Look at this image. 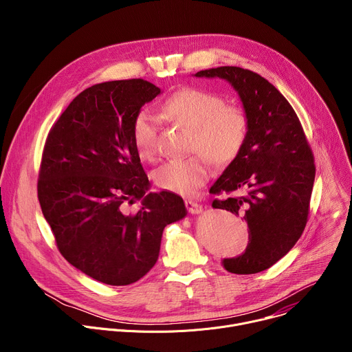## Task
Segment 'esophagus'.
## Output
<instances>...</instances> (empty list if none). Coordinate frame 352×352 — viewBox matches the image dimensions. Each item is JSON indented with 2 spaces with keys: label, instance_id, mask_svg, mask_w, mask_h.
Instances as JSON below:
<instances>
[{
  "label": "esophagus",
  "instance_id": "obj_1",
  "mask_svg": "<svg viewBox=\"0 0 352 352\" xmlns=\"http://www.w3.org/2000/svg\"><path fill=\"white\" fill-rule=\"evenodd\" d=\"M185 208H186V210H188L190 214H199V213H202V210H204V206H202V205L195 202V200H190V199H186V200H185Z\"/></svg>",
  "mask_w": 352,
  "mask_h": 352
}]
</instances>
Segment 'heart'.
I'll return each instance as SVG.
<instances>
[{
	"instance_id": "1",
	"label": "heart",
	"mask_w": 352,
	"mask_h": 352,
	"mask_svg": "<svg viewBox=\"0 0 352 352\" xmlns=\"http://www.w3.org/2000/svg\"><path fill=\"white\" fill-rule=\"evenodd\" d=\"M162 110L170 121L190 129L189 152H196L156 168V185L173 193H195L209 178L208 159L217 167L230 164L248 136L249 120L245 110L227 104L226 98L216 91L185 87L166 98ZM132 139L142 159L155 160L159 142L157 118L146 110L140 111L133 120Z\"/></svg>"
}]
</instances>
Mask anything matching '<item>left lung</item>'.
<instances>
[{"label":"left lung","mask_w":352,"mask_h":352,"mask_svg":"<svg viewBox=\"0 0 352 352\" xmlns=\"http://www.w3.org/2000/svg\"><path fill=\"white\" fill-rule=\"evenodd\" d=\"M196 76L227 79L249 120L242 148L210 193L230 195L212 206L242 214L249 228L245 252L221 266L235 274L259 273L287 255L305 230L316 173L312 148L288 100L259 74L219 67ZM238 190L242 197L232 195Z\"/></svg>","instance_id":"obj_1"}]
</instances>
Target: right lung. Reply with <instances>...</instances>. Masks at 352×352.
I'll list each match as a JSON object with an SVG mask.
<instances>
[{
    "mask_svg": "<svg viewBox=\"0 0 352 352\" xmlns=\"http://www.w3.org/2000/svg\"><path fill=\"white\" fill-rule=\"evenodd\" d=\"M160 93L144 79L111 80L80 91L50 129L37 197L60 254L109 285H128L152 269L163 230L181 220V196H144L148 178L132 139L140 109ZM143 198L135 214L126 205Z\"/></svg>",
    "mask_w": 352,
    "mask_h": 352,
    "instance_id": "obj_1",
    "label": "right lung"
}]
</instances>
